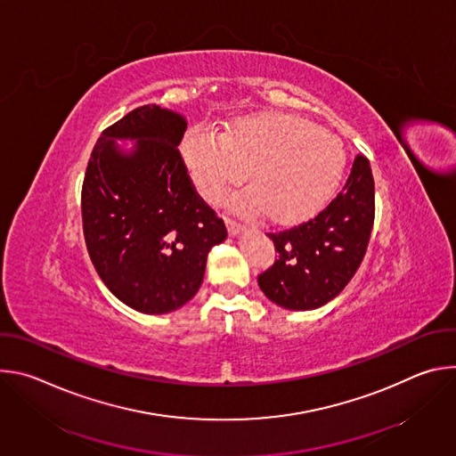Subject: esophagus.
Listing matches in <instances>:
<instances>
[{"instance_id": "obj_1", "label": "esophagus", "mask_w": 456, "mask_h": 456, "mask_svg": "<svg viewBox=\"0 0 456 456\" xmlns=\"http://www.w3.org/2000/svg\"><path fill=\"white\" fill-rule=\"evenodd\" d=\"M225 225H227V231H229V234H238L240 231H241V224L238 222V220H234V218H231V216H225Z\"/></svg>"}]
</instances>
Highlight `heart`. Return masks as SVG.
I'll return each instance as SVG.
<instances>
[{"label": "heart", "instance_id": "b5f03b06", "mask_svg": "<svg viewBox=\"0 0 456 456\" xmlns=\"http://www.w3.org/2000/svg\"><path fill=\"white\" fill-rule=\"evenodd\" d=\"M182 153L209 200H218L248 171L252 187L240 192L234 204L264 209L276 224L314 216L330 200L345 169V148L336 135L287 113L240 118L220 137L194 129L183 139Z\"/></svg>", "mask_w": 456, "mask_h": 456}]
</instances>
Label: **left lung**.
<instances>
[{"label":"left lung","instance_id":"left-lung-1","mask_svg":"<svg viewBox=\"0 0 456 456\" xmlns=\"http://www.w3.org/2000/svg\"><path fill=\"white\" fill-rule=\"evenodd\" d=\"M375 220L370 160L357 155L343 189L315 216L276 232V262L257 285L276 305L312 310L334 299L362 264Z\"/></svg>","mask_w":456,"mask_h":456}]
</instances>
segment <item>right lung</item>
Listing matches in <instances>:
<instances>
[{
	"label": "right lung",
	"mask_w": 456,
	"mask_h": 456,
	"mask_svg": "<svg viewBox=\"0 0 456 456\" xmlns=\"http://www.w3.org/2000/svg\"><path fill=\"white\" fill-rule=\"evenodd\" d=\"M185 120L144 104L108 126L83 180V234L92 264L124 305L166 314L199 292L224 220L192 185L178 150ZM113 138H137L120 156Z\"/></svg>",
	"instance_id": "obj_1"
}]
</instances>
